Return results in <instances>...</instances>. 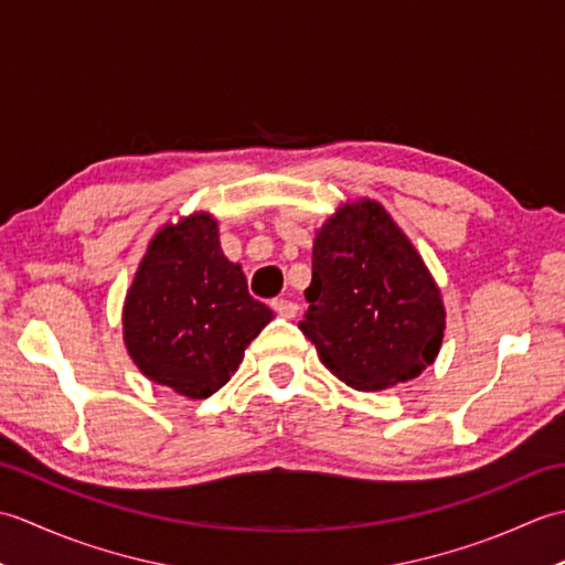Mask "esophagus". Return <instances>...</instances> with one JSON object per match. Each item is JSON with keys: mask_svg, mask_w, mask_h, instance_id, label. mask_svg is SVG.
I'll return each mask as SVG.
<instances>
[{"mask_svg": "<svg viewBox=\"0 0 565 565\" xmlns=\"http://www.w3.org/2000/svg\"><path fill=\"white\" fill-rule=\"evenodd\" d=\"M271 308H274L276 313H279L281 318H296V313H298V303L286 301V298H274Z\"/></svg>", "mask_w": 565, "mask_h": 565, "instance_id": "esophagus-1", "label": "esophagus"}]
</instances>
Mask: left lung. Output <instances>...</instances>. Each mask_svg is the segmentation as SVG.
I'll return each mask as SVG.
<instances>
[{"mask_svg":"<svg viewBox=\"0 0 565 565\" xmlns=\"http://www.w3.org/2000/svg\"><path fill=\"white\" fill-rule=\"evenodd\" d=\"M301 322L320 362L356 391L411 381L444 338L441 294L379 201L344 203L313 243V281Z\"/></svg>","mask_w":565,"mask_h":565,"instance_id":"left-lung-1","label":"left lung"}]
</instances>
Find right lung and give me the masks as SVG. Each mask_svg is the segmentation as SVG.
Listing matches in <instances>:
<instances>
[{"label":"right lung","mask_w":565,"mask_h":565,"mask_svg":"<svg viewBox=\"0 0 565 565\" xmlns=\"http://www.w3.org/2000/svg\"><path fill=\"white\" fill-rule=\"evenodd\" d=\"M271 318L223 255L213 215L194 213L150 239L126 294L124 342L150 381L201 401L231 381Z\"/></svg>","instance_id":"1"}]
</instances>
